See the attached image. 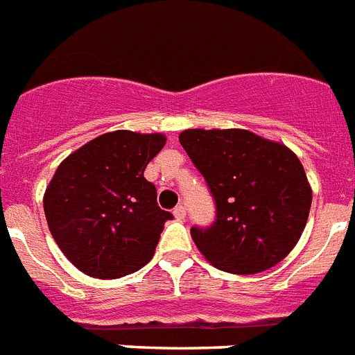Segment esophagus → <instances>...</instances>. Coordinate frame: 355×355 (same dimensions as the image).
Returning <instances> with one entry per match:
<instances>
[{
	"instance_id": "34e87169",
	"label": "esophagus",
	"mask_w": 355,
	"mask_h": 355,
	"mask_svg": "<svg viewBox=\"0 0 355 355\" xmlns=\"http://www.w3.org/2000/svg\"><path fill=\"white\" fill-rule=\"evenodd\" d=\"M173 214H175V218L177 220H184L186 218V207H184V205H177V207L173 209Z\"/></svg>"
}]
</instances>
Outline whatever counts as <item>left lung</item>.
Segmentation results:
<instances>
[{
  "label": "left lung",
  "instance_id": "1",
  "mask_svg": "<svg viewBox=\"0 0 355 355\" xmlns=\"http://www.w3.org/2000/svg\"><path fill=\"white\" fill-rule=\"evenodd\" d=\"M178 141L216 202L211 227L191 229L204 258L231 274L270 269L296 247L312 187L293 150L249 130H184Z\"/></svg>",
  "mask_w": 355,
  "mask_h": 355
}]
</instances>
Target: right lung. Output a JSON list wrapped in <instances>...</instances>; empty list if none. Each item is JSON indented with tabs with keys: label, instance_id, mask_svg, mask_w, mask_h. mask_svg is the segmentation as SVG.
I'll return each instance as SVG.
<instances>
[{
	"label": "right lung",
	"instance_id": "right-lung-1",
	"mask_svg": "<svg viewBox=\"0 0 355 355\" xmlns=\"http://www.w3.org/2000/svg\"><path fill=\"white\" fill-rule=\"evenodd\" d=\"M162 133H104L59 164L43 196L53 240L86 276L113 279L144 267L171 213L157 205L144 169Z\"/></svg>",
	"mask_w": 355,
	"mask_h": 355
}]
</instances>
